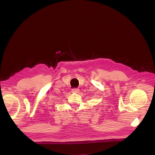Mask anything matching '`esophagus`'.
<instances>
[{
  "instance_id": "34e87169",
  "label": "esophagus",
  "mask_w": 155,
  "mask_h": 155,
  "mask_svg": "<svg viewBox=\"0 0 155 155\" xmlns=\"http://www.w3.org/2000/svg\"><path fill=\"white\" fill-rule=\"evenodd\" d=\"M78 91H79V90H78V88L72 89V92H74V93H77V92H78Z\"/></svg>"
}]
</instances>
